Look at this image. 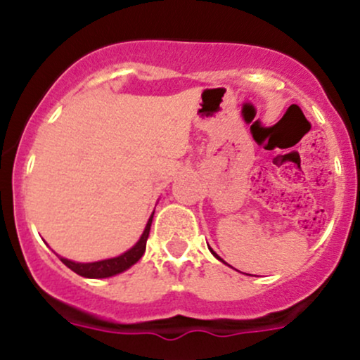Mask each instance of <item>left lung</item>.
I'll use <instances>...</instances> for the list:
<instances>
[{
  "instance_id": "8db88e82",
  "label": "left lung",
  "mask_w": 360,
  "mask_h": 360,
  "mask_svg": "<svg viewBox=\"0 0 360 360\" xmlns=\"http://www.w3.org/2000/svg\"><path fill=\"white\" fill-rule=\"evenodd\" d=\"M210 250H212V249H210ZM212 254H213V255H214V257H217V259H218V260H221V259H220V257H218V255H217V254H214V252H213V250H212Z\"/></svg>"
}]
</instances>
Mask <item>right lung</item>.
<instances>
[{"instance_id": "add662e5", "label": "right lung", "mask_w": 360, "mask_h": 360, "mask_svg": "<svg viewBox=\"0 0 360 360\" xmlns=\"http://www.w3.org/2000/svg\"><path fill=\"white\" fill-rule=\"evenodd\" d=\"M152 218H154V213L152 217L148 218L146 230H143L142 237L140 240L131 247L130 250H127L125 254L118 255V257L113 259H105V260H98V262H74V260L64 259L60 257L62 262L69 267V269L76 272V274L82 276V278H91V279H100V278H110V276L120 274V272L127 271L128 267L134 266L137 260L142 257L143 252H146V245H147V238H148V232H150V225H152Z\"/></svg>"}]
</instances>
